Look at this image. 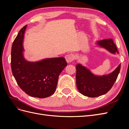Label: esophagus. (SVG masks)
Returning <instances> with one entry per match:
<instances>
[{
    "instance_id": "obj_1",
    "label": "esophagus",
    "mask_w": 129,
    "mask_h": 129,
    "mask_svg": "<svg viewBox=\"0 0 129 129\" xmlns=\"http://www.w3.org/2000/svg\"><path fill=\"white\" fill-rule=\"evenodd\" d=\"M66 61H67L68 63H69V62H71L73 61V60L75 58V55L73 54H68V55H66L65 56Z\"/></svg>"
}]
</instances>
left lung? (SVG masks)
Listing matches in <instances>:
<instances>
[{"label": "left lung", "instance_id": "obj_1", "mask_svg": "<svg viewBox=\"0 0 129 129\" xmlns=\"http://www.w3.org/2000/svg\"><path fill=\"white\" fill-rule=\"evenodd\" d=\"M96 44L111 54L118 53L112 39L98 41ZM76 68V86L80 92L85 96L96 97L105 94L111 89L118 77L120 64L111 73L102 76L95 75L90 70L81 63H77Z\"/></svg>", "mask_w": 129, "mask_h": 129}]
</instances>
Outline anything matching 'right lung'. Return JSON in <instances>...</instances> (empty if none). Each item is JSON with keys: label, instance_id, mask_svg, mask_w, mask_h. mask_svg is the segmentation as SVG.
Here are the masks:
<instances>
[{"label": "right lung", "instance_id": "add662e5", "mask_svg": "<svg viewBox=\"0 0 129 129\" xmlns=\"http://www.w3.org/2000/svg\"><path fill=\"white\" fill-rule=\"evenodd\" d=\"M27 25L20 30L11 50V69L18 85L27 95L46 98L55 92L60 73L67 66L63 57L28 61L24 55V39Z\"/></svg>", "mask_w": 129, "mask_h": 129}]
</instances>
